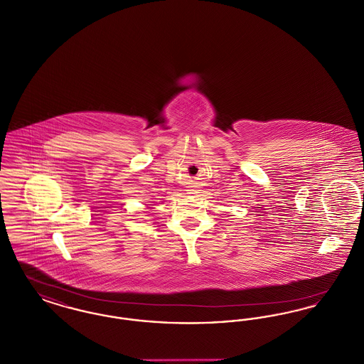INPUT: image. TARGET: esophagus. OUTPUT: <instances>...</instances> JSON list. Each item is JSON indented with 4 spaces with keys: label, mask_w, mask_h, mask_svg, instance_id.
I'll return each instance as SVG.
<instances>
[{
    "label": "esophagus",
    "mask_w": 364,
    "mask_h": 364,
    "mask_svg": "<svg viewBox=\"0 0 364 364\" xmlns=\"http://www.w3.org/2000/svg\"><path fill=\"white\" fill-rule=\"evenodd\" d=\"M189 191H194V190H189Z\"/></svg>",
    "instance_id": "esophagus-1"
}]
</instances>
